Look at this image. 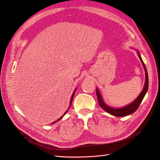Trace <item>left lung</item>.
<instances>
[{
  "mask_svg": "<svg viewBox=\"0 0 160 160\" xmlns=\"http://www.w3.org/2000/svg\"><path fill=\"white\" fill-rule=\"evenodd\" d=\"M138 57L140 58V61L142 63L143 68H144V70H145V75H146L145 84H144V87L142 89V92H140V94L139 95L138 97L132 103H131L130 104H129V105L124 106L122 108H112V107L107 106L104 103V102L103 101L102 95H101V94H100L99 90L98 88H96V93H97V97L98 99V102H99V104L100 107H101L102 109L104 110L106 112L113 115V116L120 117H125V116H128V115L132 114L133 112H134L135 111L138 109V108L139 107L141 102H142V101L144 95H145L146 92H147V89H148V77L147 68L145 67V65H144V62L142 60V58H141V57H140V55L139 52L138 53Z\"/></svg>",
  "mask_w": 160,
  "mask_h": 160,
  "instance_id": "1",
  "label": "left lung"
}]
</instances>
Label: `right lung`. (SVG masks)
<instances>
[{
	"instance_id": "add662e5",
	"label": "right lung",
	"mask_w": 160,
	"mask_h": 160,
	"mask_svg": "<svg viewBox=\"0 0 160 160\" xmlns=\"http://www.w3.org/2000/svg\"><path fill=\"white\" fill-rule=\"evenodd\" d=\"M76 90V88L75 89V91ZM75 91H74V92H73V94H72V98H71V99H70V103H69V108L68 109V110H67L66 111H65V113H64V114H63L62 115V116L61 117V118H58V119L57 121H59V120H61V118L63 117H64L65 116V114H67V112H68V110H69V109L70 108V107H71V105H72V99H73V96H74V94H75ZM57 121H54V122H52V124H53V123H54V122H57Z\"/></svg>"
}]
</instances>
